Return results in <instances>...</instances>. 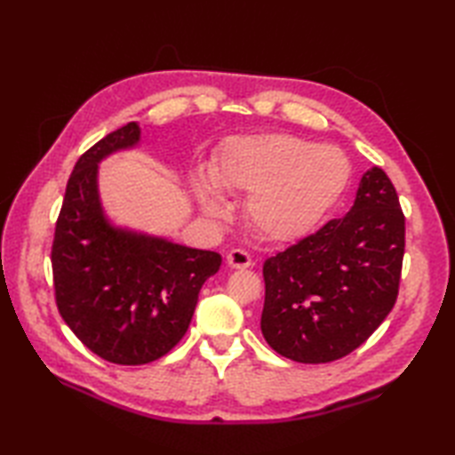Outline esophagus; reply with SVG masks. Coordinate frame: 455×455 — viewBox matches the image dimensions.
I'll return each mask as SVG.
<instances>
[{"mask_svg":"<svg viewBox=\"0 0 455 455\" xmlns=\"http://www.w3.org/2000/svg\"><path fill=\"white\" fill-rule=\"evenodd\" d=\"M227 259H228V266L236 267V269H246V267L252 266V258H250V254L244 252V250H240V248L230 250Z\"/></svg>","mask_w":455,"mask_h":455,"instance_id":"34e87169","label":"esophagus"}]
</instances>
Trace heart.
I'll return each instance as SVG.
<instances>
[{"label": "heart", "mask_w": 455, "mask_h": 455, "mask_svg": "<svg viewBox=\"0 0 455 455\" xmlns=\"http://www.w3.org/2000/svg\"><path fill=\"white\" fill-rule=\"evenodd\" d=\"M211 176L220 189L248 193L244 215L254 235L291 243L311 233L340 199L352 166L332 144L279 132L228 140L212 162ZM214 184L199 181L201 207L209 217L222 219L228 205Z\"/></svg>", "instance_id": "b5f03b06"}]
</instances>
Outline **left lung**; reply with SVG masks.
I'll use <instances>...</instances> for the list:
<instances>
[{"instance_id": "8db88e82", "label": "left lung", "mask_w": 455, "mask_h": 455, "mask_svg": "<svg viewBox=\"0 0 455 455\" xmlns=\"http://www.w3.org/2000/svg\"><path fill=\"white\" fill-rule=\"evenodd\" d=\"M404 215L381 168L363 173L352 211L264 262L262 334L299 363L352 354L399 295Z\"/></svg>"}]
</instances>
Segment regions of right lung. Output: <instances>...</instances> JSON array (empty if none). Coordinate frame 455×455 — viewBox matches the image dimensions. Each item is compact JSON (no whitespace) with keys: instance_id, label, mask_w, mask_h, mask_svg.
I'll return each instance as SVG.
<instances>
[{"instance_id":"1","label":"right lung","mask_w":455,"mask_h":455,"mask_svg":"<svg viewBox=\"0 0 455 455\" xmlns=\"http://www.w3.org/2000/svg\"><path fill=\"white\" fill-rule=\"evenodd\" d=\"M137 123L109 132L76 162L51 250L58 313L105 362L142 365L166 355L188 332L199 291L222 258L113 228L95 173L113 150L139 142Z\"/></svg>"}]
</instances>
